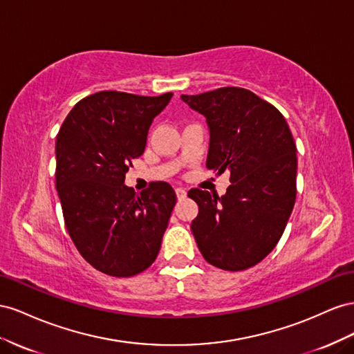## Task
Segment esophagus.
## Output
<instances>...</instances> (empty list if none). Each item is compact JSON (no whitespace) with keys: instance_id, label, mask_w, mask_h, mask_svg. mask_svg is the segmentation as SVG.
Listing matches in <instances>:
<instances>
[{"instance_id":"obj_1","label":"esophagus","mask_w":354,"mask_h":354,"mask_svg":"<svg viewBox=\"0 0 354 354\" xmlns=\"http://www.w3.org/2000/svg\"><path fill=\"white\" fill-rule=\"evenodd\" d=\"M175 191H176V197H178L179 200H184V198L187 197V191H185L184 188H176Z\"/></svg>"}]
</instances>
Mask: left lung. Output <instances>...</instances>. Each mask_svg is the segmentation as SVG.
Segmentation results:
<instances>
[{"mask_svg":"<svg viewBox=\"0 0 354 354\" xmlns=\"http://www.w3.org/2000/svg\"><path fill=\"white\" fill-rule=\"evenodd\" d=\"M180 99L206 118V167L230 171L224 196L191 189L198 205L191 222L201 255L221 270L257 266L283 234L297 197V147L285 117L241 87Z\"/></svg>","mask_w":354,"mask_h":354,"instance_id":"obj_1","label":"left lung"}]
</instances>
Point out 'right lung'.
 Returning <instances> with one entry per match:
<instances>
[{
  "label": "right lung",
  "mask_w": 354,
  "mask_h": 354,
  "mask_svg": "<svg viewBox=\"0 0 354 354\" xmlns=\"http://www.w3.org/2000/svg\"><path fill=\"white\" fill-rule=\"evenodd\" d=\"M171 96L97 92L71 109L57 133L56 189L66 230L82 257L108 276L139 274L158 255L175 191L153 183L136 194L124 178Z\"/></svg>",
  "instance_id": "right-lung-1"
}]
</instances>
